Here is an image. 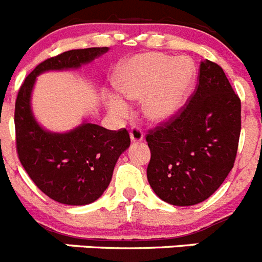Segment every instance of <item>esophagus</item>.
<instances>
[{
	"label": "esophagus",
	"mask_w": 262,
	"mask_h": 262,
	"mask_svg": "<svg viewBox=\"0 0 262 262\" xmlns=\"http://www.w3.org/2000/svg\"><path fill=\"white\" fill-rule=\"evenodd\" d=\"M130 139L133 142H141L143 139V132L138 126H132L130 129Z\"/></svg>",
	"instance_id": "34e87169"
}]
</instances>
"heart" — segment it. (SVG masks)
I'll return each instance as SVG.
<instances>
[{"label":"heart","mask_w":262,"mask_h":262,"mask_svg":"<svg viewBox=\"0 0 262 262\" xmlns=\"http://www.w3.org/2000/svg\"><path fill=\"white\" fill-rule=\"evenodd\" d=\"M195 64L190 58L163 53L137 54L117 67L115 85L126 99L142 101L146 119L155 124L167 123L182 110L195 80ZM108 110L126 117L130 107L123 98L107 94Z\"/></svg>","instance_id":"heart-1"}]
</instances>
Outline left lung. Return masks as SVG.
<instances>
[{
	"label": "left lung",
	"instance_id": "1",
	"mask_svg": "<svg viewBox=\"0 0 262 262\" xmlns=\"http://www.w3.org/2000/svg\"><path fill=\"white\" fill-rule=\"evenodd\" d=\"M241 136V99L224 70L205 59L199 84L174 119L148 132L147 180L169 204L208 199L234 167Z\"/></svg>",
	"mask_w": 262,
	"mask_h": 262
}]
</instances>
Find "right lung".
I'll return each instance as SVG.
<instances>
[{
	"label": "right lung",
	"mask_w": 262,
	"mask_h": 262,
	"mask_svg": "<svg viewBox=\"0 0 262 262\" xmlns=\"http://www.w3.org/2000/svg\"><path fill=\"white\" fill-rule=\"evenodd\" d=\"M108 48L64 51L32 71L15 102L16 151L31 180L45 195L67 205L95 202L111 182L117 159L130 145L126 129L108 130L84 121L67 133H53L36 121L31 94L36 77L46 71L80 68L107 53Z\"/></svg>",
	"instance_id": "right-lung-1"
}]
</instances>
